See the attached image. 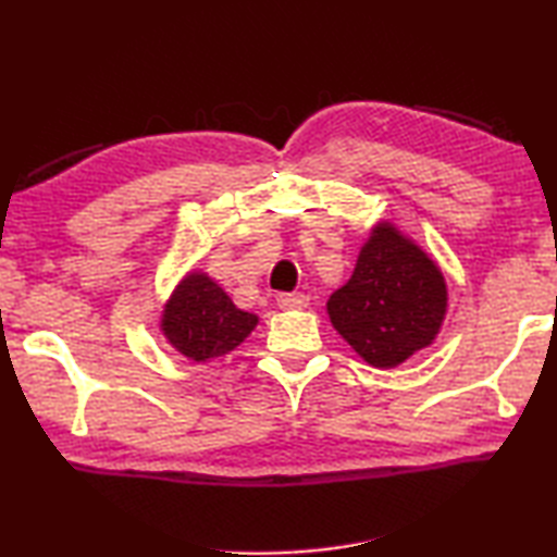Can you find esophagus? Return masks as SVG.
<instances>
[{
	"label": "esophagus",
	"instance_id": "1",
	"mask_svg": "<svg viewBox=\"0 0 557 557\" xmlns=\"http://www.w3.org/2000/svg\"><path fill=\"white\" fill-rule=\"evenodd\" d=\"M309 305V297L307 295H297V292H292V295H280L277 297V307L280 309H305Z\"/></svg>",
	"mask_w": 557,
	"mask_h": 557
}]
</instances>
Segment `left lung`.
I'll return each mask as SVG.
<instances>
[{
    "instance_id": "8db88e82",
    "label": "left lung",
    "mask_w": 557,
    "mask_h": 557,
    "mask_svg": "<svg viewBox=\"0 0 557 557\" xmlns=\"http://www.w3.org/2000/svg\"><path fill=\"white\" fill-rule=\"evenodd\" d=\"M329 319L375 369H395L430 346L447 314L437 262L391 223H379L358 252L351 280L326 301Z\"/></svg>"
}]
</instances>
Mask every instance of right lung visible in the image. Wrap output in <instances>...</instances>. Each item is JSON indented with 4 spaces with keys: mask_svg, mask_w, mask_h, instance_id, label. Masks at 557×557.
Returning a JSON list of instances; mask_svg holds the SVG:
<instances>
[{
    "mask_svg": "<svg viewBox=\"0 0 557 557\" xmlns=\"http://www.w3.org/2000/svg\"><path fill=\"white\" fill-rule=\"evenodd\" d=\"M256 324L258 317L235 307L233 299L203 272H188L162 312L166 342L194 363H206L233 351Z\"/></svg>",
    "mask_w": 557,
    "mask_h": 557,
    "instance_id": "right-lung-1",
    "label": "right lung"
}]
</instances>
